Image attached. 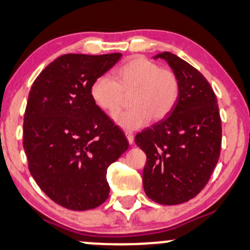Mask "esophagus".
Listing matches in <instances>:
<instances>
[{"mask_svg":"<svg viewBox=\"0 0 250 250\" xmlns=\"http://www.w3.org/2000/svg\"><path fill=\"white\" fill-rule=\"evenodd\" d=\"M125 137H127L129 144L131 145L134 143V134H132L131 131H125Z\"/></svg>","mask_w":250,"mask_h":250,"instance_id":"34e87169","label":"esophagus"}]
</instances>
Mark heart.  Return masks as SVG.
<instances>
[{"mask_svg": "<svg viewBox=\"0 0 250 250\" xmlns=\"http://www.w3.org/2000/svg\"><path fill=\"white\" fill-rule=\"evenodd\" d=\"M112 78L100 76L91 84V98L96 105L114 115L121 109L125 94L132 93L131 108L115 115V122L125 130L144 127L150 121L159 122L174 109L180 97L178 75L160 68L152 60L134 56L113 72Z\"/></svg>", "mask_w": 250, "mask_h": 250, "instance_id": "b5f03b06", "label": "heart"}]
</instances>
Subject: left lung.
Listing matches in <instances>:
<instances>
[{
	"label": "left lung",
	"instance_id": "1",
	"mask_svg": "<svg viewBox=\"0 0 250 250\" xmlns=\"http://www.w3.org/2000/svg\"><path fill=\"white\" fill-rule=\"evenodd\" d=\"M168 63L180 81L172 113L135 137L146 154L143 187L148 198L164 205L185 203L207 186L222 146L217 98L197 69L175 54L153 56Z\"/></svg>",
	"mask_w": 250,
	"mask_h": 250
}]
</instances>
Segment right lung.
Masks as SVG:
<instances>
[{"instance_id":"obj_1","label":"right lung","mask_w":250,"mask_h":250,"mask_svg":"<svg viewBox=\"0 0 250 250\" xmlns=\"http://www.w3.org/2000/svg\"><path fill=\"white\" fill-rule=\"evenodd\" d=\"M65 54L40 72L28 93L23 146L41 190L69 210L107 200V168L128 150L123 132L94 104L90 88L121 59Z\"/></svg>"}]
</instances>
